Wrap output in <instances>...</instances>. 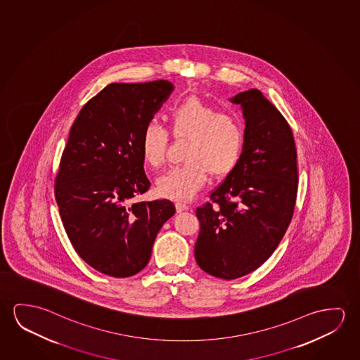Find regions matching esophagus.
I'll return each mask as SVG.
<instances>
[{"mask_svg":"<svg viewBox=\"0 0 360 360\" xmlns=\"http://www.w3.org/2000/svg\"><path fill=\"white\" fill-rule=\"evenodd\" d=\"M176 210H177L178 213H181V212L188 210V205L182 203V202H178V203H176Z\"/></svg>","mask_w":360,"mask_h":360,"instance_id":"34e87169","label":"esophagus"}]
</instances>
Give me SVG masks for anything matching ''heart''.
<instances>
[{
  "label": "heart",
  "mask_w": 360,
  "mask_h": 360,
  "mask_svg": "<svg viewBox=\"0 0 360 360\" xmlns=\"http://www.w3.org/2000/svg\"><path fill=\"white\" fill-rule=\"evenodd\" d=\"M168 121L174 139H189L183 166L173 167L160 176V195L187 200L197 193L208 178L228 176L238 166L245 146V128L236 115L221 112L198 97H188L171 107ZM169 134L155 121L146 123L141 134V152L152 167L166 158Z\"/></svg>",
  "instance_id": "obj_1"
}]
</instances>
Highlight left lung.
<instances>
[{
	"label": "left lung",
	"instance_id": "1",
	"mask_svg": "<svg viewBox=\"0 0 360 360\" xmlns=\"http://www.w3.org/2000/svg\"><path fill=\"white\" fill-rule=\"evenodd\" d=\"M245 120L238 166L195 210L200 234L194 257L202 271L221 279L259 268L281 243L293 217L298 189L297 150L285 118L259 89L231 98Z\"/></svg>",
	"mask_w": 360,
	"mask_h": 360
}]
</instances>
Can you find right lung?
I'll return each mask as SVG.
<instances>
[{
  "mask_svg": "<svg viewBox=\"0 0 360 360\" xmlns=\"http://www.w3.org/2000/svg\"><path fill=\"white\" fill-rule=\"evenodd\" d=\"M173 89L166 79L111 83L83 105L70 129L56 200L75 250L107 276L142 271L157 233L176 212L171 200H137L150 186L141 134Z\"/></svg>",
  "mask_w": 360,
  "mask_h": 360,
  "instance_id": "1",
  "label": "right lung"
}]
</instances>
